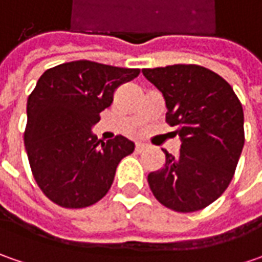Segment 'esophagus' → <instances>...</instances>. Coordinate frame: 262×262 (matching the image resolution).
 I'll return each instance as SVG.
<instances>
[{
    "label": "esophagus",
    "mask_w": 262,
    "mask_h": 262,
    "mask_svg": "<svg viewBox=\"0 0 262 262\" xmlns=\"http://www.w3.org/2000/svg\"><path fill=\"white\" fill-rule=\"evenodd\" d=\"M147 148V146L144 144V143H137L136 144V151L137 153H143L144 150Z\"/></svg>",
    "instance_id": "34e87169"
}]
</instances>
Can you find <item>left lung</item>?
I'll return each mask as SVG.
<instances>
[{
	"label": "left lung",
	"mask_w": 262,
	"mask_h": 262,
	"mask_svg": "<svg viewBox=\"0 0 262 262\" xmlns=\"http://www.w3.org/2000/svg\"><path fill=\"white\" fill-rule=\"evenodd\" d=\"M143 74L162 92L166 122L182 141L178 157L163 150L166 163L148 173V186L173 211L203 210L235 175L245 143L242 105L225 78L201 66L144 68Z\"/></svg>",
	"instance_id": "left-lung-1"
}]
</instances>
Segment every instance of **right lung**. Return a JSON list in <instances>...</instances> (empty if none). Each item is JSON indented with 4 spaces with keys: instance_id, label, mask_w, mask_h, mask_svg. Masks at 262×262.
<instances>
[{
    "instance_id": "obj_1",
    "label": "right lung",
    "mask_w": 262,
    "mask_h": 262,
    "mask_svg": "<svg viewBox=\"0 0 262 262\" xmlns=\"http://www.w3.org/2000/svg\"><path fill=\"white\" fill-rule=\"evenodd\" d=\"M138 74V68L80 59L49 68L37 80L27 99L25 146L36 184L52 203L84 208L111 189L134 143L122 136L97 140L92 126L116 89Z\"/></svg>"
}]
</instances>
